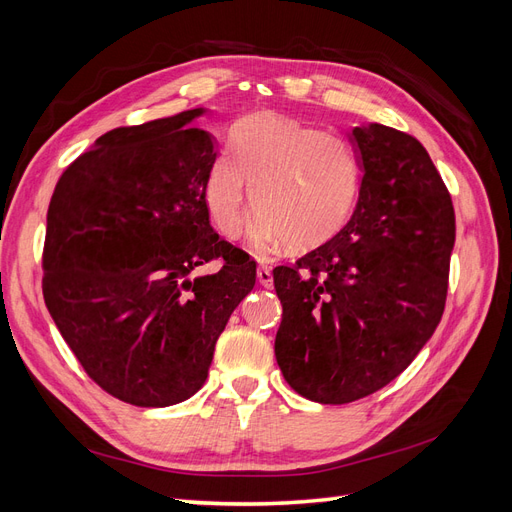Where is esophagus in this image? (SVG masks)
Listing matches in <instances>:
<instances>
[{
	"instance_id": "1",
	"label": "esophagus",
	"mask_w": 512,
	"mask_h": 512,
	"mask_svg": "<svg viewBox=\"0 0 512 512\" xmlns=\"http://www.w3.org/2000/svg\"><path fill=\"white\" fill-rule=\"evenodd\" d=\"M256 277H258L260 286H265V288H271V286H273V273H271V269H269L267 265H260V267L256 269Z\"/></svg>"
}]
</instances>
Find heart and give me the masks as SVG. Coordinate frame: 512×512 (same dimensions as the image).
I'll return each instance as SVG.
<instances>
[{
	"label": "heart",
	"instance_id": "b5f03b06",
	"mask_svg": "<svg viewBox=\"0 0 512 512\" xmlns=\"http://www.w3.org/2000/svg\"><path fill=\"white\" fill-rule=\"evenodd\" d=\"M363 164L344 136L275 113L245 117L232 130V151L209 166L205 203L213 224L237 239L250 198L256 250L288 241L305 252L342 230L359 203Z\"/></svg>",
	"mask_w": 512,
	"mask_h": 512
}]
</instances>
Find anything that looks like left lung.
Masks as SVG:
<instances>
[{"mask_svg": "<svg viewBox=\"0 0 512 512\" xmlns=\"http://www.w3.org/2000/svg\"><path fill=\"white\" fill-rule=\"evenodd\" d=\"M363 164L359 203L337 235L275 267V359L318 404H350L395 380L444 312L455 211L414 136L380 123L348 132Z\"/></svg>", "mask_w": 512, "mask_h": 512, "instance_id": "left-lung-1", "label": "left lung"}]
</instances>
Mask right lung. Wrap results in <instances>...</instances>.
<instances>
[{
  "label": "right lung",
  "instance_id": "add662e5",
  "mask_svg": "<svg viewBox=\"0 0 512 512\" xmlns=\"http://www.w3.org/2000/svg\"><path fill=\"white\" fill-rule=\"evenodd\" d=\"M209 108L117 128L61 175L46 213L44 303L89 378L141 408L190 399L256 284V262L209 222ZM224 257L211 276L196 266Z\"/></svg>",
  "mask_w": 512,
  "mask_h": 512
}]
</instances>
